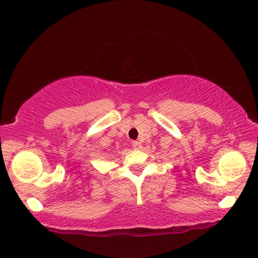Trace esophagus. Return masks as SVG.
Masks as SVG:
<instances>
[{
    "label": "esophagus",
    "instance_id": "esophagus-1",
    "mask_svg": "<svg viewBox=\"0 0 258 258\" xmlns=\"http://www.w3.org/2000/svg\"><path fill=\"white\" fill-rule=\"evenodd\" d=\"M132 146H133V149L139 150V149H141V143H140V142H138V141H135V142H133V143H132Z\"/></svg>",
    "mask_w": 258,
    "mask_h": 258
}]
</instances>
